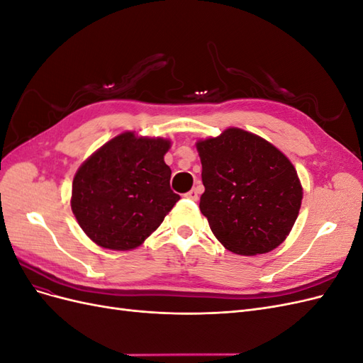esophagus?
I'll use <instances>...</instances> for the list:
<instances>
[{"label": "esophagus", "mask_w": 363, "mask_h": 363, "mask_svg": "<svg viewBox=\"0 0 363 363\" xmlns=\"http://www.w3.org/2000/svg\"><path fill=\"white\" fill-rule=\"evenodd\" d=\"M199 194H200L199 188H194V189H191L189 192H186L184 196H186V199H191V200L196 201V200H199Z\"/></svg>", "instance_id": "1"}]
</instances>
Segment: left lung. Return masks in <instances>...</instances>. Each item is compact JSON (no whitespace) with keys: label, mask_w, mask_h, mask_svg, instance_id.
Wrapping results in <instances>:
<instances>
[{"label":"left lung","mask_w":363,"mask_h":363,"mask_svg":"<svg viewBox=\"0 0 363 363\" xmlns=\"http://www.w3.org/2000/svg\"><path fill=\"white\" fill-rule=\"evenodd\" d=\"M203 164L200 211L213 235L236 255L277 248L298 216L303 188L289 159L240 128L196 142Z\"/></svg>","instance_id":"8db88e82"}]
</instances>
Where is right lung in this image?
Here are the masks:
<instances>
[{
    "label": "right lung",
    "mask_w": 363,
    "mask_h": 363,
    "mask_svg": "<svg viewBox=\"0 0 363 363\" xmlns=\"http://www.w3.org/2000/svg\"><path fill=\"white\" fill-rule=\"evenodd\" d=\"M167 139L123 133L87 159L72 182L71 207L83 232L108 250H133L180 200L163 156Z\"/></svg>",
    "instance_id": "right-lung-1"
}]
</instances>
